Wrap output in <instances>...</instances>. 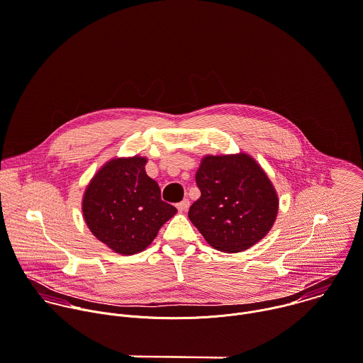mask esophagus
I'll list each match as a JSON object with an SVG mask.
<instances>
[{
	"label": "esophagus",
	"instance_id": "1",
	"mask_svg": "<svg viewBox=\"0 0 363 363\" xmlns=\"http://www.w3.org/2000/svg\"><path fill=\"white\" fill-rule=\"evenodd\" d=\"M189 207H190V201H189L187 199H184L183 201L177 203V210H179V211H182V213L187 211V210H189Z\"/></svg>",
	"mask_w": 363,
	"mask_h": 363
}]
</instances>
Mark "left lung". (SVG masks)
I'll return each instance as SVG.
<instances>
[{"mask_svg":"<svg viewBox=\"0 0 363 363\" xmlns=\"http://www.w3.org/2000/svg\"><path fill=\"white\" fill-rule=\"evenodd\" d=\"M196 183L201 196L191 204L189 218L213 248L223 252L248 250L274 225L277 191L250 155L204 156Z\"/></svg>","mask_w":363,"mask_h":363,"instance_id":"obj_1","label":"left lung"}]
</instances>
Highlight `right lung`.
<instances>
[{
  "mask_svg": "<svg viewBox=\"0 0 363 363\" xmlns=\"http://www.w3.org/2000/svg\"><path fill=\"white\" fill-rule=\"evenodd\" d=\"M146 157H115L88 184L82 213L91 233L112 251L132 255L146 250L176 213L162 201L159 184L146 174Z\"/></svg>",
  "mask_w": 363,
  "mask_h": 363,
  "instance_id": "obj_1",
  "label": "right lung"
}]
</instances>
